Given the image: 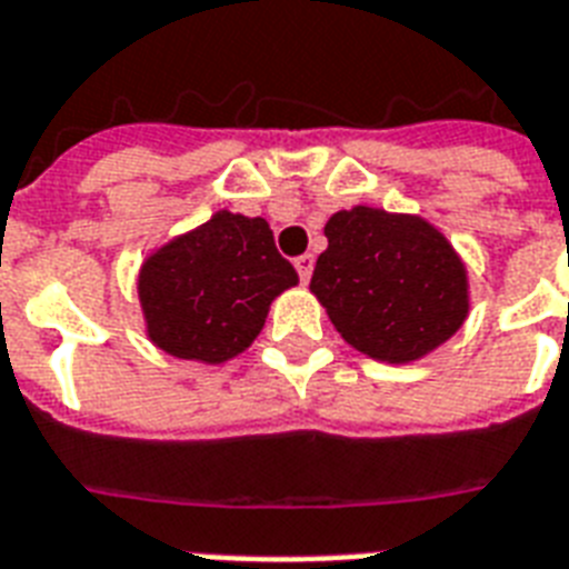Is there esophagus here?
<instances>
[{
    "mask_svg": "<svg viewBox=\"0 0 569 569\" xmlns=\"http://www.w3.org/2000/svg\"><path fill=\"white\" fill-rule=\"evenodd\" d=\"M312 266H316L312 253H303V257L295 259V268H298V277H301V283H307V280L312 277Z\"/></svg>",
    "mask_w": 569,
    "mask_h": 569,
    "instance_id": "obj_1",
    "label": "esophagus"
}]
</instances>
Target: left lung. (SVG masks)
<instances>
[{
    "label": "left lung",
    "instance_id": "1",
    "mask_svg": "<svg viewBox=\"0 0 569 569\" xmlns=\"http://www.w3.org/2000/svg\"><path fill=\"white\" fill-rule=\"evenodd\" d=\"M325 236L310 289L348 346L410 363L463 325L467 271L428 221L355 206L333 214Z\"/></svg>",
    "mask_w": 569,
    "mask_h": 569
}]
</instances>
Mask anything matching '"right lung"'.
<instances>
[{"mask_svg":"<svg viewBox=\"0 0 569 569\" xmlns=\"http://www.w3.org/2000/svg\"><path fill=\"white\" fill-rule=\"evenodd\" d=\"M295 283L262 218L218 212L147 259L138 295L162 351L223 363L259 337L271 301Z\"/></svg>","mask_w":569,"mask_h":569,"instance_id":"add662e5","label":"right lung"}]
</instances>
